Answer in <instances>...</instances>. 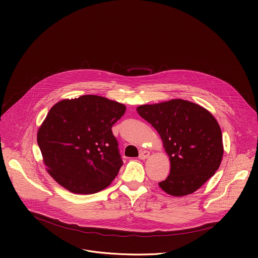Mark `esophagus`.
Wrapping results in <instances>:
<instances>
[{"instance_id":"esophagus-1","label":"esophagus","mask_w":258,"mask_h":258,"mask_svg":"<svg viewBox=\"0 0 258 258\" xmlns=\"http://www.w3.org/2000/svg\"><path fill=\"white\" fill-rule=\"evenodd\" d=\"M149 155H150V152H148V151H142V152L140 153V155H139V158L142 159V160H144V159H146V158H148Z\"/></svg>"}]
</instances>
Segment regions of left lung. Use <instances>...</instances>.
<instances>
[{"mask_svg":"<svg viewBox=\"0 0 258 258\" xmlns=\"http://www.w3.org/2000/svg\"><path fill=\"white\" fill-rule=\"evenodd\" d=\"M137 111L158 132L169 156V175L158 183L164 192L192 194L218 169L224 155L222 131L206 109L175 99L142 105Z\"/></svg>","mask_w":258,"mask_h":258,"instance_id":"obj_1","label":"left lung"}]
</instances>
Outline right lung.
Returning <instances> with one entry per match:
<instances>
[{"label": "right lung", "instance_id": "right-lung-1", "mask_svg": "<svg viewBox=\"0 0 258 258\" xmlns=\"http://www.w3.org/2000/svg\"><path fill=\"white\" fill-rule=\"evenodd\" d=\"M125 109L95 95L63 100L51 108L39 130L38 145L59 185L90 195L111 183L123 164L111 128Z\"/></svg>", "mask_w": 258, "mask_h": 258}]
</instances>
